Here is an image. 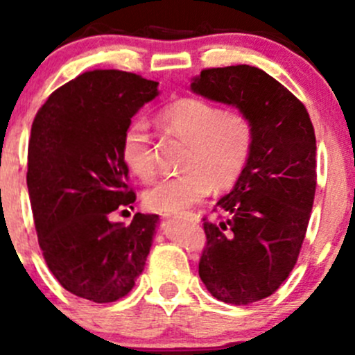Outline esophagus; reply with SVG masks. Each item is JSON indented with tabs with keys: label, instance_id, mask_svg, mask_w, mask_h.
Segmentation results:
<instances>
[{
	"label": "esophagus",
	"instance_id": "esophagus-1",
	"mask_svg": "<svg viewBox=\"0 0 355 355\" xmlns=\"http://www.w3.org/2000/svg\"><path fill=\"white\" fill-rule=\"evenodd\" d=\"M163 216H170V213H164V214H163Z\"/></svg>",
	"mask_w": 355,
	"mask_h": 355
}]
</instances>
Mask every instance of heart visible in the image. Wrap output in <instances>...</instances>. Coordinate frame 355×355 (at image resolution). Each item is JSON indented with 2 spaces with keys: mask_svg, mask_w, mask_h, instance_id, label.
<instances>
[{
  "mask_svg": "<svg viewBox=\"0 0 355 355\" xmlns=\"http://www.w3.org/2000/svg\"><path fill=\"white\" fill-rule=\"evenodd\" d=\"M164 128L189 142L182 159L184 173L163 178L144 192V204L157 213H178L199 204L213 187L227 191L244 175L256 127L244 111H223L200 98H182L161 113ZM120 153L132 173L142 180L156 175L151 134L144 120H132L121 134Z\"/></svg>",
  "mask_w": 355,
  "mask_h": 355,
  "instance_id": "heart-1",
  "label": "heart"
}]
</instances>
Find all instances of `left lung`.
Returning a JSON list of instances; mask_svg holds the SVG:
<instances>
[{"mask_svg":"<svg viewBox=\"0 0 355 355\" xmlns=\"http://www.w3.org/2000/svg\"><path fill=\"white\" fill-rule=\"evenodd\" d=\"M191 87L237 106L256 127L244 175L214 207L225 218L202 220L199 261L211 295L245 306L277 292L297 263L316 192L314 127L306 106L261 68H206Z\"/></svg>","mask_w":355,"mask_h":355,"instance_id":"8db88e82","label":"left lung"}]
</instances>
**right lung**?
<instances>
[{"instance_id": "right-lung-1", "label": "right lung", "mask_w": 355, "mask_h": 355, "mask_svg": "<svg viewBox=\"0 0 355 355\" xmlns=\"http://www.w3.org/2000/svg\"><path fill=\"white\" fill-rule=\"evenodd\" d=\"M157 85L130 71H84L32 123L27 187L39 247L60 285L92 302L127 295L151 249L156 214L135 213L127 227L110 214L135 200L121 134Z\"/></svg>"}]
</instances>
